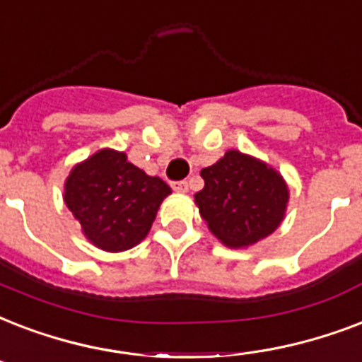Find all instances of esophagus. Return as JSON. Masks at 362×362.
<instances>
[{
	"instance_id": "obj_1",
	"label": "esophagus",
	"mask_w": 362,
	"mask_h": 362,
	"mask_svg": "<svg viewBox=\"0 0 362 362\" xmlns=\"http://www.w3.org/2000/svg\"><path fill=\"white\" fill-rule=\"evenodd\" d=\"M172 189L179 194H185V192H189V183L187 181H177V183L172 185Z\"/></svg>"
}]
</instances>
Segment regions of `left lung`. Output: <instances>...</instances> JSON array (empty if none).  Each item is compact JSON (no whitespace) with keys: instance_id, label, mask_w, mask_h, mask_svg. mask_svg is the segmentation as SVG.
Instances as JSON below:
<instances>
[{"instance_id":"8db88e82","label":"left lung","mask_w":362,"mask_h":362,"mask_svg":"<svg viewBox=\"0 0 362 362\" xmlns=\"http://www.w3.org/2000/svg\"><path fill=\"white\" fill-rule=\"evenodd\" d=\"M200 175L204 189L194 194V204L209 232L225 247H251L285 219L287 181L257 156L228 149Z\"/></svg>"}]
</instances>
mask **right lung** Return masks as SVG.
I'll return each instance as SVG.
<instances>
[{
  "mask_svg": "<svg viewBox=\"0 0 362 362\" xmlns=\"http://www.w3.org/2000/svg\"><path fill=\"white\" fill-rule=\"evenodd\" d=\"M172 194L160 177L128 162L122 151L100 149L71 168L64 202L94 247L120 253L149 234L158 207Z\"/></svg>",
  "mask_w": 362,
  "mask_h": 362,
  "instance_id": "add662e5",
  "label": "right lung"
}]
</instances>
